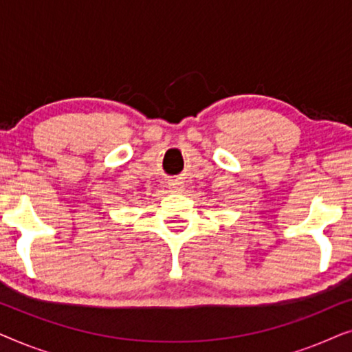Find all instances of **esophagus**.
Returning a JSON list of instances; mask_svg holds the SVG:
<instances>
[{
  "mask_svg": "<svg viewBox=\"0 0 352 352\" xmlns=\"http://www.w3.org/2000/svg\"><path fill=\"white\" fill-rule=\"evenodd\" d=\"M171 186H173L171 189H175V192H181V190H182V187L179 186V182H173Z\"/></svg>",
  "mask_w": 352,
  "mask_h": 352,
  "instance_id": "obj_1",
  "label": "esophagus"
}]
</instances>
